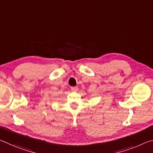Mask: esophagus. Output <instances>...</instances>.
<instances>
[{
  "mask_svg": "<svg viewBox=\"0 0 153 153\" xmlns=\"http://www.w3.org/2000/svg\"><path fill=\"white\" fill-rule=\"evenodd\" d=\"M71 90L72 91H76L78 90V87H72Z\"/></svg>",
  "mask_w": 153,
  "mask_h": 153,
  "instance_id": "1",
  "label": "esophagus"
}]
</instances>
